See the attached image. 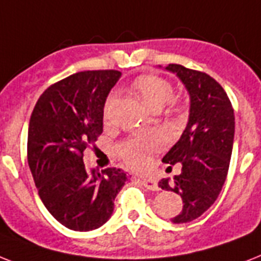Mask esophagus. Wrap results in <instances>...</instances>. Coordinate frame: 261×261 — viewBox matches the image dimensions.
<instances>
[{"instance_id": "esophagus-1", "label": "esophagus", "mask_w": 261, "mask_h": 261, "mask_svg": "<svg viewBox=\"0 0 261 261\" xmlns=\"http://www.w3.org/2000/svg\"><path fill=\"white\" fill-rule=\"evenodd\" d=\"M141 182H142V185L145 186V188H147L149 190H152V192L160 190L155 178H151V177H147V178H141Z\"/></svg>"}]
</instances>
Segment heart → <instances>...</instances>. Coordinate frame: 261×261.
Wrapping results in <instances>:
<instances>
[{"mask_svg":"<svg viewBox=\"0 0 261 261\" xmlns=\"http://www.w3.org/2000/svg\"><path fill=\"white\" fill-rule=\"evenodd\" d=\"M131 90L135 96L150 110H160L166 103L170 96L173 87L170 82L156 75H141L131 84ZM114 97L110 96L105 107V118L109 116L110 107ZM179 107V101L175 99L170 100V111H177ZM161 146V138L155 133H150L145 135L128 138L127 141L122 142L118 146L119 156L135 169H142L149 162L151 152L158 150Z\"/></svg>","mask_w":261,"mask_h":261,"instance_id":"obj_1","label":"heart"}]
</instances>
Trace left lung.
I'll return each instance as SVG.
<instances>
[{"mask_svg":"<svg viewBox=\"0 0 261 261\" xmlns=\"http://www.w3.org/2000/svg\"><path fill=\"white\" fill-rule=\"evenodd\" d=\"M165 69L177 75L190 97L188 124L162 160L179 162L181 174L160 181L161 189L181 196L182 211L171 221L184 224L198 219L221 192L233 149L234 114L229 97L213 77L179 64Z\"/></svg>","mask_w":261,"mask_h":261,"instance_id":"8db88e82","label":"left lung"}]
</instances>
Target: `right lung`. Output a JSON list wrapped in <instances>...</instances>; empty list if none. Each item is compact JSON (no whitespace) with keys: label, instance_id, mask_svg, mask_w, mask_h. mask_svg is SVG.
<instances>
[{"label":"right lung","instance_id":"obj_1","mask_svg":"<svg viewBox=\"0 0 261 261\" xmlns=\"http://www.w3.org/2000/svg\"><path fill=\"white\" fill-rule=\"evenodd\" d=\"M119 71H84L48 87L28 128V164L42 204L61 225L87 232L109 221L128 181L120 169L86 170L83 151L103 133V110Z\"/></svg>","mask_w":261,"mask_h":261}]
</instances>
